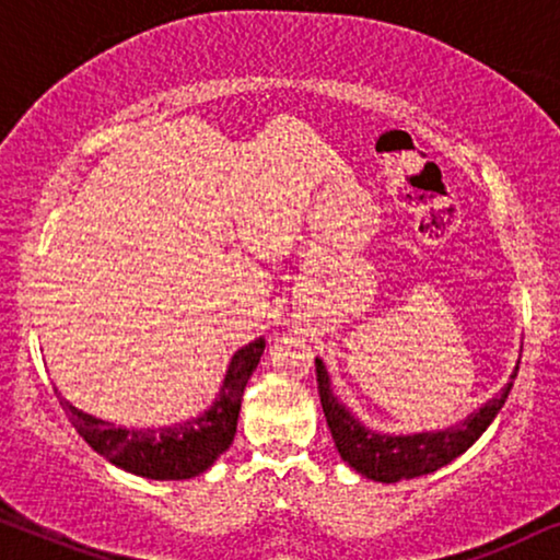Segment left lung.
<instances>
[{"label": "left lung", "instance_id": "obj_1", "mask_svg": "<svg viewBox=\"0 0 560 560\" xmlns=\"http://www.w3.org/2000/svg\"><path fill=\"white\" fill-rule=\"evenodd\" d=\"M317 369V386H319V401H323V412L327 420V428L332 432L335 448H338L340 458L371 481L382 483H397L405 479H417V476L432 474L438 468L448 466L456 460L460 453H466L479 438L487 432V428L494 422L499 409L504 407L506 397H510L514 376L517 369L510 374V382L504 389L491 397L487 405L476 409L451 428L432 430V432H412V435H394V432H378L363 424L342 401L332 394V382L327 374L323 358H315Z\"/></svg>", "mask_w": 560, "mask_h": 560}]
</instances>
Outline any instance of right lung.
I'll return each mask as SVG.
<instances>
[{
	"instance_id": "1",
	"label": "right lung",
	"mask_w": 560,
	"mask_h": 560,
	"mask_svg": "<svg viewBox=\"0 0 560 560\" xmlns=\"http://www.w3.org/2000/svg\"><path fill=\"white\" fill-rule=\"evenodd\" d=\"M266 340L256 338L230 358L218 397L205 412L163 428H122L73 407L56 389L73 428L92 448L122 471L155 481H182L205 474L230 445L248 378L264 355Z\"/></svg>"
}]
</instances>
